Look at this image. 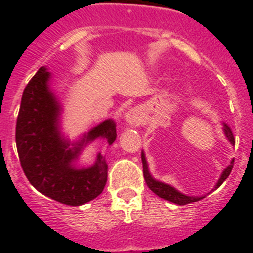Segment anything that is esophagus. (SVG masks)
<instances>
[{"label":"esophagus","instance_id":"1","mask_svg":"<svg viewBox=\"0 0 253 253\" xmlns=\"http://www.w3.org/2000/svg\"><path fill=\"white\" fill-rule=\"evenodd\" d=\"M125 120H126V123H129L130 125L138 124V123L140 122L139 110H137V109H131V110L128 111L126 115H125Z\"/></svg>","mask_w":253,"mask_h":253}]
</instances>
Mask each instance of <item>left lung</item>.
I'll return each instance as SVG.
<instances>
[{"instance_id": "obj_1", "label": "left lung", "mask_w": 253, "mask_h": 253, "mask_svg": "<svg viewBox=\"0 0 253 253\" xmlns=\"http://www.w3.org/2000/svg\"><path fill=\"white\" fill-rule=\"evenodd\" d=\"M224 133H225V137L228 138V140H229L232 144H234L236 142H234L233 133H232L231 128H229L227 124H224ZM142 162H143V176H144V180H146L147 186H148L149 189H151L152 191L156 194V195L160 196V198L165 199V200H169V202H171V203H175V204H178V205H185V204H189V203L199 202L200 199H203V196L202 198H194V196L184 195V194H181L180 191H177L176 189H173L172 186H169V185L163 184V182H160V181H156L153 177H152L151 173H149L148 166H147L146 157H144V154L143 153H142ZM233 165H234V160L232 161L231 165H229V166H228L224 171H223L222 176H220V178H219L215 189L216 187L220 186V185H222L223 182L227 180L228 176L231 175L232 169H233Z\"/></svg>"}]
</instances>
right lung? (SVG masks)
Returning <instances> with one entry per match:
<instances>
[{"label": "right lung", "mask_w": 253, "mask_h": 253, "mask_svg": "<svg viewBox=\"0 0 253 253\" xmlns=\"http://www.w3.org/2000/svg\"><path fill=\"white\" fill-rule=\"evenodd\" d=\"M50 73L40 67L22 92L16 120V147L26 178L44 195L62 204L78 207L99 196L107 180V165L101 153L93 166L76 169L73 161L82 146L96 138L113 144L115 123L105 120L69 148L58 130L59 105L48 86Z\"/></svg>", "instance_id": "right-lung-1"}]
</instances>
